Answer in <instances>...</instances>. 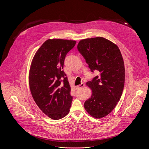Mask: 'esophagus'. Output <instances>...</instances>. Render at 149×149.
Wrapping results in <instances>:
<instances>
[{
  "label": "esophagus",
  "instance_id": "obj_1",
  "mask_svg": "<svg viewBox=\"0 0 149 149\" xmlns=\"http://www.w3.org/2000/svg\"><path fill=\"white\" fill-rule=\"evenodd\" d=\"M84 83H81V84H79V85H77V86H76V88H77V89H80V88H82V87H84Z\"/></svg>",
  "mask_w": 149,
  "mask_h": 149
}]
</instances>
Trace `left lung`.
Returning <instances> with one entry per match:
<instances>
[{"instance_id": "1", "label": "left lung", "mask_w": 149, "mask_h": 149, "mask_svg": "<svg viewBox=\"0 0 149 149\" xmlns=\"http://www.w3.org/2000/svg\"><path fill=\"white\" fill-rule=\"evenodd\" d=\"M77 48L91 71L100 72L86 82L92 95L84 103L85 109L96 119L104 118L113 110L123 92L125 71L120 51L117 45L101 37L81 40Z\"/></svg>"}]
</instances>
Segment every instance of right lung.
<instances>
[{
	"instance_id": "add662e5",
	"label": "right lung",
	"mask_w": 149,
	"mask_h": 149,
	"mask_svg": "<svg viewBox=\"0 0 149 149\" xmlns=\"http://www.w3.org/2000/svg\"><path fill=\"white\" fill-rule=\"evenodd\" d=\"M75 44L74 40L48 39L38 48L30 65L29 81L33 100L54 120L67 115L71 107V87L63 69L67 54Z\"/></svg>"
}]
</instances>
